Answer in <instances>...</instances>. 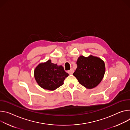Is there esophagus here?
I'll use <instances>...</instances> for the list:
<instances>
[{"label":"esophagus","mask_w":130,"mask_h":130,"mask_svg":"<svg viewBox=\"0 0 130 130\" xmlns=\"http://www.w3.org/2000/svg\"><path fill=\"white\" fill-rule=\"evenodd\" d=\"M73 72H74V70L72 69H71L70 70L68 71V73L69 74H72L73 73Z\"/></svg>","instance_id":"obj_1"}]
</instances>
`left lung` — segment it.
<instances>
[{
	"instance_id": "1",
	"label": "left lung",
	"mask_w": 130,
	"mask_h": 130,
	"mask_svg": "<svg viewBox=\"0 0 130 130\" xmlns=\"http://www.w3.org/2000/svg\"><path fill=\"white\" fill-rule=\"evenodd\" d=\"M77 68L73 75L79 83L87 89L97 86L102 80L105 72L104 62L100 58L80 56L76 62Z\"/></svg>"
}]
</instances>
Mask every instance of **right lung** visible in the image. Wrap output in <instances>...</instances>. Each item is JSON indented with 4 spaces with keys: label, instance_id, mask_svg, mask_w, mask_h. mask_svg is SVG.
I'll list each match as a JSON object with an SVG mask.
<instances>
[{
    "label": "right lung",
    "instance_id": "obj_1",
    "mask_svg": "<svg viewBox=\"0 0 130 130\" xmlns=\"http://www.w3.org/2000/svg\"><path fill=\"white\" fill-rule=\"evenodd\" d=\"M68 75L62 66L52 63L51 60L40 63L34 71L35 78L38 85L49 90H54L62 86Z\"/></svg>",
    "mask_w": 130,
    "mask_h": 130
}]
</instances>
